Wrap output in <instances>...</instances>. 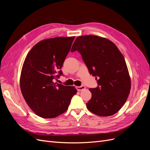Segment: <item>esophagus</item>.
Instances as JSON below:
<instances>
[{
  "label": "esophagus",
  "instance_id": "obj_1",
  "mask_svg": "<svg viewBox=\"0 0 150 150\" xmlns=\"http://www.w3.org/2000/svg\"><path fill=\"white\" fill-rule=\"evenodd\" d=\"M85 89H86V87L83 85L81 86H77V87H76V89L78 90V91H83Z\"/></svg>",
  "mask_w": 150,
  "mask_h": 150
}]
</instances>
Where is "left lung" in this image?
I'll return each instance as SVG.
<instances>
[{
  "instance_id": "1",
  "label": "left lung",
  "mask_w": 150,
  "mask_h": 150,
  "mask_svg": "<svg viewBox=\"0 0 150 150\" xmlns=\"http://www.w3.org/2000/svg\"><path fill=\"white\" fill-rule=\"evenodd\" d=\"M76 51L90 74L98 79L97 87L89 89L92 96L86 107L99 116L115 114L124 105L131 89L124 56L111 40L91 35L77 38L71 50Z\"/></svg>"
}]
</instances>
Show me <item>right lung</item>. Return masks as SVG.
<instances>
[{
	"label": "right lung",
	"mask_w": 150,
	"mask_h": 150,
	"mask_svg": "<svg viewBox=\"0 0 150 150\" xmlns=\"http://www.w3.org/2000/svg\"><path fill=\"white\" fill-rule=\"evenodd\" d=\"M75 37L41 40L28 53L21 71V92L29 108L43 118L66 112L76 94L73 86L54 83L62 75L61 68Z\"/></svg>",
	"instance_id": "right-lung-1"
}]
</instances>
